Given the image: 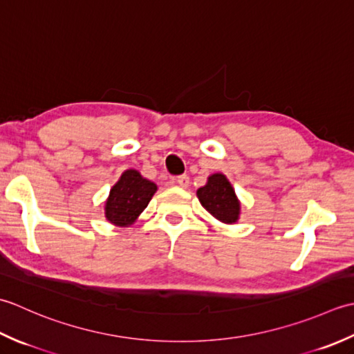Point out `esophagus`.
Masks as SVG:
<instances>
[{
    "mask_svg": "<svg viewBox=\"0 0 354 354\" xmlns=\"http://www.w3.org/2000/svg\"><path fill=\"white\" fill-rule=\"evenodd\" d=\"M176 183L180 187H187V186H189V177H187V176H180V177L176 178Z\"/></svg>",
    "mask_w": 354,
    "mask_h": 354,
    "instance_id": "esophagus-1",
    "label": "esophagus"
}]
</instances>
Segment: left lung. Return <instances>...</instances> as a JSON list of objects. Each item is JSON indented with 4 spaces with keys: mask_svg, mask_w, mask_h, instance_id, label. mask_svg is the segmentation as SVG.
<instances>
[{
    "mask_svg": "<svg viewBox=\"0 0 354 354\" xmlns=\"http://www.w3.org/2000/svg\"><path fill=\"white\" fill-rule=\"evenodd\" d=\"M197 197L201 206L215 220L225 225H234L240 220L241 201L238 200L229 178L221 172H215L207 177L206 185L197 189Z\"/></svg>",
    "mask_w": 354,
    "mask_h": 354,
    "instance_id": "obj_1",
    "label": "left lung"
}]
</instances>
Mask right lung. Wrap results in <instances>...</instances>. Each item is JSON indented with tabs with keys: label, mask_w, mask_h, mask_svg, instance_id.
I'll return each instance as SVG.
<instances>
[{
	"label": "right lung",
	"mask_w": 354,
	"mask_h": 354,
	"mask_svg": "<svg viewBox=\"0 0 354 354\" xmlns=\"http://www.w3.org/2000/svg\"><path fill=\"white\" fill-rule=\"evenodd\" d=\"M156 191L157 185L143 177L137 169L124 171L105 200V218L119 227L134 225Z\"/></svg>",
	"instance_id": "1"
}]
</instances>
